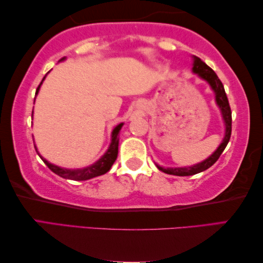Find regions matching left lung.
Returning <instances> with one entry per match:
<instances>
[{"instance_id": "obj_1", "label": "left lung", "mask_w": 263, "mask_h": 263, "mask_svg": "<svg viewBox=\"0 0 263 263\" xmlns=\"http://www.w3.org/2000/svg\"><path fill=\"white\" fill-rule=\"evenodd\" d=\"M192 71L197 73V74L199 76L201 79L208 81L211 86V88L213 89L214 94H216V102L219 106V108H220V110H221L222 119H223V121H225V126H226L225 137H223L221 144L219 145L216 152L211 155L209 158H206L205 161H203L201 163H198V164H196V165L187 166V167H166V169H164V167H162L160 165H157L158 169L163 172H165V174H167V175L192 176V175L199 174V172H201V171H205L206 169H209L210 166H212L214 163L218 161V158L220 157V155L222 154L223 150H225L226 145H227V143H229L230 139H231L232 111H231V107L229 103V99H227L222 83L220 81V79L218 78L216 72H214L210 66L206 65V64L200 58L196 57V55H193Z\"/></svg>"}]
</instances>
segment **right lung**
<instances>
[{
	"label": "right lung",
	"instance_id": "right-lung-1",
	"mask_svg": "<svg viewBox=\"0 0 263 263\" xmlns=\"http://www.w3.org/2000/svg\"><path fill=\"white\" fill-rule=\"evenodd\" d=\"M63 59H60V60H63ZM45 77L43 78V80L45 79ZM43 80L41 81L40 86L37 87L36 96H37L38 91H40V87H41V85L43 84ZM122 126H123V123H120L113 129V133H111V142H110L109 148L105 154H103V156L100 158V160L97 161L92 165H89L87 167H84V169L71 170V169H64V167H60V166H57L54 164H51V163L47 162L45 158H43L41 156L40 153L37 152L36 147H34V149H36L37 154L40 155V157L42 158L43 162H44L45 164L47 165V167H49L51 171H53L55 175H58L63 178L72 179V180H87V179H91V178H94V177H98V176L105 175L107 171H109L111 165L114 164L116 157H118V153H119V133H120V130H121Z\"/></svg>",
	"mask_w": 263,
	"mask_h": 263
}]
</instances>
